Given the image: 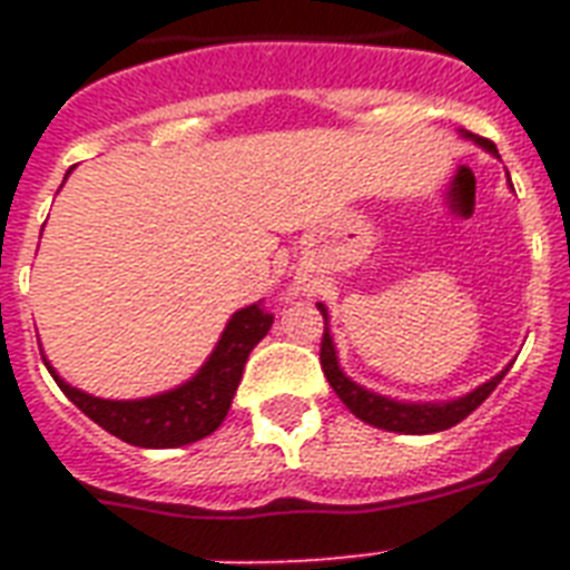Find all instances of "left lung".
<instances>
[{
	"instance_id": "1",
	"label": "left lung",
	"mask_w": 570,
	"mask_h": 570,
	"mask_svg": "<svg viewBox=\"0 0 570 570\" xmlns=\"http://www.w3.org/2000/svg\"><path fill=\"white\" fill-rule=\"evenodd\" d=\"M461 136L470 138V141H476L479 147H485L488 154L497 156V147L491 145L488 138L464 132V129H461ZM316 307H320V313L325 316V334H322L320 348L322 373H325L328 384L334 387V393L343 399V405H346L357 420H364V423L375 425V429H387V432L399 434H432L443 432V429H452V425L461 423L464 416L473 414V411L494 393V387L503 381V375L509 373V366H505L503 373L494 375V379L485 381V384H479L476 390H470L468 396L452 399V402H399V399L379 396L373 390L355 384V381L340 370L337 348H334V340H331L328 331V307H325V304H316Z\"/></svg>"
}]
</instances>
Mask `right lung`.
Here are the masks:
<instances>
[{
	"mask_svg": "<svg viewBox=\"0 0 570 570\" xmlns=\"http://www.w3.org/2000/svg\"><path fill=\"white\" fill-rule=\"evenodd\" d=\"M272 322L275 316L263 311L259 304H248V307L236 311L227 322L218 346L197 370L195 379L168 390V393H159V396L127 399V402L91 396L79 387H70L49 366L47 357H43V364L58 387L65 390V396L106 432L132 443V446H145V450H171V446L200 441L222 425L230 411L233 393L239 387L250 348L266 337Z\"/></svg>",
	"mask_w": 570,
	"mask_h": 570,
	"instance_id": "add662e5",
	"label": "right lung"
}]
</instances>
